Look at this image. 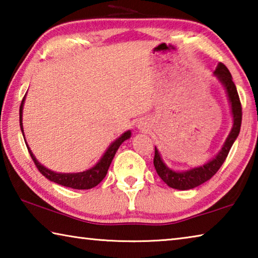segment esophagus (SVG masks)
<instances>
[{
	"mask_svg": "<svg viewBox=\"0 0 258 258\" xmlns=\"http://www.w3.org/2000/svg\"><path fill=\"white\" fill-rule=\"evenodd\" d=\"M141 127H142V126H141Z\"/></svg>",
	"mask_w": 258,
	"mask_h": 258,
	"instance_id": "1",
	"label": "esophagus"
}]
</instances>
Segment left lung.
<instances>
[{
	"label": "left lung",
	"instance_id": "8db88e82",
	"mask_svg": "<svg viewBox=\"0 0 258 258\" xmlns=\"http://www.w3.org/2000/svg\"><path fill=\"white\" fill-rule=\"evenodd\" d=\"M215 75L217 76L223 85L225 86L226 92H228V97L231 103V108H232V115H233V127L231 130L228 139L224 143L222 150L218 152V155L209 163L205 164L204 166H200L197 168H192L190 171L186 172H174L169 169L166 166L163 160L160 158V155L158 149L155 147V157H154V165L156 168V172L158 174L159 177L163 180L168 186L173 187V189L177 190H189L194 189V187L203 184L209 178H212L217 173L218 169L226 159L229 155V151L232 147L233 142L239 135L240 126H241V119H242V108L241 102H240L239 94L235 87L234 83L232 81V76L226 68L225 64L218 63V66L215 71Z\"/></svg>",
	"mask_w": 258,
	"mask_h": 258
}]
</instances>
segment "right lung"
I'll return each mask as SVG.
<instances>
[{
  "label": "right lung",
  "mask_w": 258,
  "mask_h": 258,
  "mask_svg": "<svg viewBox=\"0 0 258 258\" xmlns=\"http://www.w3.org/2000/svg\"><path fill=\"white\" fill-rule=\"evenodd\" d=\"M24 101H25V97L23 99V101H21L20 104V109H19V120H20V128H21V132H23L24 135V130H23V106H24ZM131 137V132L127 131V132H125L123 135H121L120 138H118L116 140L115 142L111 143V146L108 148V150L106 151V154L103 155V157L101 159H100L99 163L92 167L89 171L86 172H82V173H54L50 171V169L45 168L44 166L41 165L38 161L35 158L32 150L29 149L28 146H27V149L30 157H32V159L34 161V164L36 165V167L42 175H44L47 180H50L52 182H55L58 183L60 185H63V186H68V187H72V189H77V190H87V189H92L95 185H98L100 182H101L104 176L107 175V172H108V168L109 166H110L111 161L113 159V157L116 155V151L118 150L119 146L123 143L125 140H127Z\"/></svg>",
  "instance_id": "obj_1"
}]
</instances>
